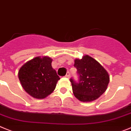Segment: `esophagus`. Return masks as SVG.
<instances>
[{"label":"esophagus","instance_id":"34e87169","mask_svg":"<svg viewBox=\"0 0 131 131\" xmlns=\"http://www.w3.org/2000/svg\"><path fill=\"white\" fill-rule=\"evenodd\" d=\"M65 77H66V78H70V73L69 72H67V74H66Z\"/></svg>","mask_w":131,"mask_h":131}]
</instances>
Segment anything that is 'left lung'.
<instances>
[{"mask_svg":"<svg viewBox=\"0 0 131 131\" xmlns=\"http://www.w3.org/2000/svg\"><path fill=\"white\" fill-rule=\"evenodd\" d=\"M74 67L79 75L78 83L70 79L75 97L82 102H91L99 98L106 91L109 83L107 70L89 55L74 59Z\"/></svg>","mask_w":131,"mask_h":131,"instance_id":"1","label":"left lung"}]
</instances>
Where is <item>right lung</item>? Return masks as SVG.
Wrapping results in <instances>:
<instances>
[{
	"mask_svg": "<svg viewBox=\"0 0 131 131\" xmlns=\"http://www.w3.org/2000/svg\"><path fill=\"white\" fill-rule=\"evenodd\" d=\"M52 59L38 56L24 63L18 77L27 93L36 99H45L53 92L60 78L52 67Z\"/></svg>",
	"mask_w": 131,
	"mask_h": 131,
	"instance_id": "add662e5",
	"label": "right lung"
}]
</instances>
